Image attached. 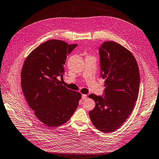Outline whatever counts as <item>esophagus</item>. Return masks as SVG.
<instances>
[{"label":"esophagus","instance_id":"1","mask_svg":"<svg viewBox=\"0 0 159 159\" xmlns=\"http://www.w3.org/2000/svg\"><path fill=\"white\" fill-rule=\"evenodd\" d=\"M87 96L86 94H82L81 98H82V99H83V100H85L87 98Z\"/></svg>","mask_w":159,"mask_h":159}]
</instances>
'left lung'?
<instances>
[{
  "instance_id": "obj_1",
  "label": "left lung",
  "mask_w": 159,
  "mask_h": 159,
  "mask_svg": "<svg viewBox=\"0 0 159 159\" xmlns=\"http://www.w3.org/2000/svg\"><path fill=\"white\" fill-rule=\"evenodd\" d=\"M100 76L106 79L103 96L89 95L96 103L89 111L93 125L100 131L111 132L121 126L134 108L138 99L139 68L129 51L112 41L99 48Z\"/></svg>"
}]
</instances>
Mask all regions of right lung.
<instances>
[{
    "label": "right lung",
    "mask_w": 159,
    "mask_h": 159,
    "mask_svg": "<svg viewBox=\"0 0 159 159\" xmlns=\"http://www.w3.org/2000/svg\"><path fill=\"white\" fill-rule=\"evenodd\" d=\"M78 44L49 40L35 48L25 59L21 73V88L34 115L49 127H57L70 119L81 94L58 80L65 73L67 56Z\"/></svg>",
    "instance_id": "right-lung-1"
}]
</instances>
